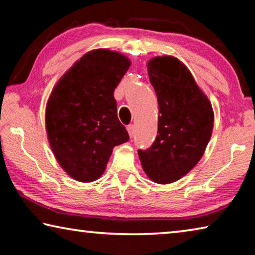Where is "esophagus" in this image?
<instances>
[{"mask_svg": "<svg viewBox=\"0 0 255 255\" xmlns=\"http://www.w3.org/2000/svg\"><path fill=\"white\" fill-rule=\"evenodd\" d=\"M127 131L129 133V137H133V135H135V126L133 125H129L127 127Z\"/></svg>", "mask_w": 255, "mask_h": 255, "instance_id": "34e87169", "label": "esophagus"}]
</instances>
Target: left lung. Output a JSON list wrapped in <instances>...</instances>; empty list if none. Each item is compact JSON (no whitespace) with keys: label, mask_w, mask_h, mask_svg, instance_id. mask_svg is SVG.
<instances>
[{"label":"left lung","mask_w":255,"mask_h":255,"mask_svg":"<svg viewBox=\"0 0 255 255\" xmlns=\"http://www.w3.org/2000/svg\"><path fill=\"white\" fill-rule=\"evenodd\" d=\"M147 72L158 102V135L147 150H138V156L150 180L167 184L200 161L213 132L214 111L178 58L156 56L148 60Z\"/></svg>","instance_id":"obj_1"}]
</instances>
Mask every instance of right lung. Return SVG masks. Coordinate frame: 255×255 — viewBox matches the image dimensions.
<instances>
[{
  "label": "right lung",
  "mask_w": 255,
  "mask_h": 255,
  "mask_svg": "<svg viewBox=\"0 0 255 255\" xmlns=\"http://www.w3.org/2000/svg\"><path fill=\"white\" fill-rule=\"evenodd\" d=\"M130 64L118 51L94 49L54 86L46 106L47 136L58 164L72 179L98 180L115 146L128 141L114 92Z\"/></svg>",
  "instance_id": "1"
}]
</instances>
